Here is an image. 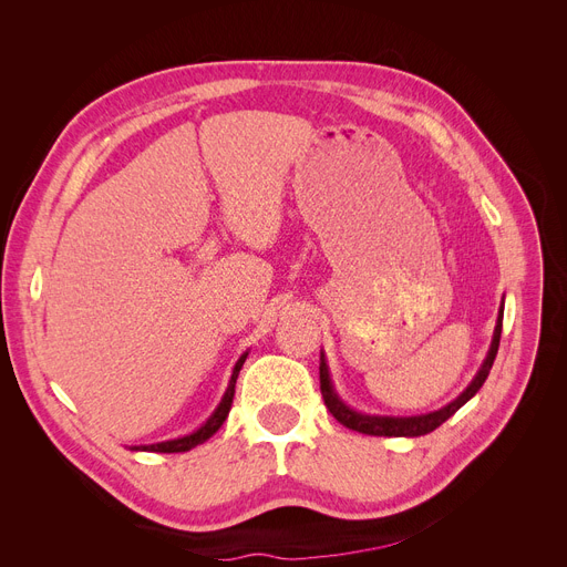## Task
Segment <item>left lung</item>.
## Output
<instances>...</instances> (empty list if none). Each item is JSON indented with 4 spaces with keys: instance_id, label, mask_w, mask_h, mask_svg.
<instances>
[{
    "instance_id": "left-lung-1",
    "label": "left lung",
    "mask_w": 567,
    "mask_h": 567,
    "mask_svg": "<svg viewBox=\"0 0 567 567\" xmlns=\"http://www.w3.org/2000/svg\"><path fill=\"white\" fill-rule=\"evenodd\" d=\"M501 329H503V306L498 310V319H496V329H494V338L487 351V359L481 365L478 374L473 377V381L466 385V391L455 398L451 404H445L439 411L432 413H423V415H409V419H395V415H370V413H361V411H353L351 406H347L336 389H333V381L329 374V365H326L323 359V351L319 355V383H321V395H323V404L329 406V411L333 413V419L353 430V432H361V434H370V436H423L434 432L439 425H443L445 421L451 419V415L462 409L475 393L483 389V383L494 365L496 359V351H498V342H501Z\"/></svg>"
}]
</instances>
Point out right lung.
I'll use <instances>...</instances> for the list:
<instances>
[{"instance_id": "1", "label": "right lung", "mask_w": 567, "mask_h": 567, "mask_svg": "<svg viewBox=\"0 0 567 567\" xmlns=\"http://www.w3.org/2000/svg\"><path fill=\"white\" fill-rule=\"evenodd\" d=\"M246 359H248V351L241 355V359L236 361V365H234V372H231V379H229V385H227V391H225V395H223V400H220L218 409H216L212 415H208V421H206V423H204L199 430H195L193 434H186V436H182V439H172V441L152 443V445H135L133 451H148V453H186V451L195 449V445L204 443L208 436H214V434L220 430V425L225 423L227 413H229V409H231V400H234V385H236L238 372H241V368H244Z\"/></svg>"}]
</instances>
